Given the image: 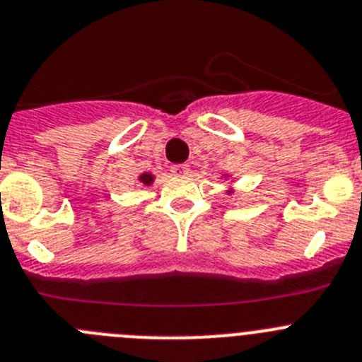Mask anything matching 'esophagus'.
Instances as JSON below:
<instances>
[{"mask_svg":"<svg viewBox=\"0 0 362 362\" xmlns=\"http://www.w3.org/2000/svg\"><path fill=\"white\" fill-rule=\"evenodd\" d=\"M171 173H173V175H187L189 173V164L171 165Z\"/></svg>","mask_w":362,"mask_h":362,"instance_id":"1","label":"esophagus"}]
</instances>
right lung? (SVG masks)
Listing matches in <instances>:
<instances>
[{
  "instance_id": "obj_1",
  "label": "right lung",
  "mask_w": 362,
  "mask_h": 362,
  "mask_svg": "<svg viewBox=\"0 0 362 362\" xmlns=\"http://www.w3.org/2000/svg\"><path fill=\"white\" fill-rule=\"evenodd\" d=\"M139 180L143 182L144 185H150L151 182H153V175H150V173H143V175H141V177H139Z\"/></svg>"
}]
</instances>
